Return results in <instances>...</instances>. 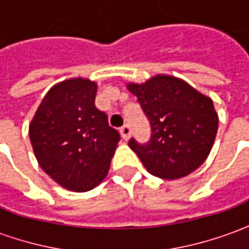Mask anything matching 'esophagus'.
<instances>
[{"label":"esophagus","mask_w":249,"mask_h":249,"mask_svg":"<svg viewBox=\"0 0 249 249\" xmlns=\"http://www.w3.org/2000/svg\"><path fill=\"white\" fill-rule=\"evenodd\" d=\"M120 132H121V136H123V139L124 140H128L130 137V125L129 124H125L121 126V129H120Z\"/></svg>","instance_id":"obj_1"}]
</instances>
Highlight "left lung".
<instances>
[{
    "instance_id": "obj_1",
    "label": "left lung",
    "mask_w": 249,
    "mask_h": 249,
    "mask_svg": "<svg viewBox=\"0 0 249 249\" xmlns=\"http://www.w3.org/2000/svg\"><path fill=\"white\" fill-rule=\"evenodd\" d=\"M151 124V139L128 145L146 171L175 180L196 171L208 157L219 117L212 100L180 78L157 74L144 84H128Z\"/></svg>"
}]
</instances>
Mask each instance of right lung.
Segmentation results:
<instances>
[{
  "label": "right lung",
  "mask_w": 249,
  "mask_h": 249,
  "mask_svg": "<svg viewBox=\"0 0 249 249\" xmlns=\"http://www.w3.org/2000/svg\"><path fill=\"white\" fill-rule=\"evenodd\" d=\"M97 84L71 78L46 93L29 126L36 159L61 187L87 192L108 175L120 133L94 105Z\"/></svg>",
  "instance_id": "1"
}]
</instances>
